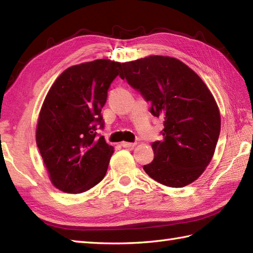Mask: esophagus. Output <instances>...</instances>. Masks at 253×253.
<instances>
[{
	"label": "esophagus",
	"instance_id": "esophagus-1",
	"mask_svg": "<svg viewBox=\"0 0 253 253\" xmlns=\"http://www.w3.org/2000/svg\"><path fill=\"white\" fill-rule=\"evenodd\" d=\"M122 146L124 148H132V147L136 146V143L135 142H126V141H124V142H122Z\"/></svg>",
	"mask_w": 253,
	"mask_h": 253
}]
</instances>
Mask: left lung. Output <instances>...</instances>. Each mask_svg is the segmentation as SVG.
I'll return each instance as SVG.
<instances>
[{
  "label": "left lung",
  "mask_w": 253,
  "mask_h": 253,
  "mask_svg": "<svg viewBox=\"0 0 253 253\" xmlns=\"http://www.w3.org/2000/svg\"><path fill=\"white\" fill-rule=\"evenodd\" d=\"M122 79L151 103L153 116L164 120L162 140L154 141V159L146 173L169 187L191 184L206 169L221 130V116L202 79L179 60L148 56L124 63Z\"/></svg>",
  "instance_id": "left-lung-1"
}]
</instances>
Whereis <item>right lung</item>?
<instances>
[{
  "label": "right lung",
  "mask_w": 253,
  "mask_h": 253,
  "mask_svg": "<svg viewBox=\"0 0 253 253\" xmlns=\"http://www.w3.org/2000/svg\"><path fill=\"white\" fill-rule=\"evenodd\" d=\"M124 64L96 60L67 68L42 105L36 140L52 184L68 193L89 190L104 178L114 148L96 130L107 90Z\"/></svg>",
  "instance_id": "obj_1"
}]
</instances>
